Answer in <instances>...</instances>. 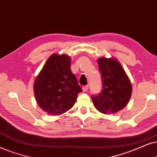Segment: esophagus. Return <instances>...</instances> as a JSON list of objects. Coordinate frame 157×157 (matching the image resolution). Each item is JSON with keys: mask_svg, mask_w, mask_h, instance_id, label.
I'll use <instances>...</instances> for the list:
<instances>
[{"mask_svg": "<svg viewBox=\"0 0 157 157\" xmlns=\"http://www.w3.org/2000/svg\"><path fill=\"white\" fill-rule=\"evenodd\" d=\"M88 87H89L88 85H85V86L82 87V90L84 92H86L87 90H88Z\"/></svg>", "mask_w": 157, "mask_h": 157, "instance_id": "obj_1", "label": "esophagus"}]
</instances>
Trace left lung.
<instances>
[{
	"label": "left lung",
	"instance_id": "1",
	"mask_svg": "<svg viewBox=\"0 0 157 157\" xmlns=\"http://www.w3.org/2000/svg\"><path fill=\"white\" fill-rule=\"evenodd\" d=\"M103 90L92 96L98 111L104 114L115 113L126 107L129 102L132 87L126 72L115 58L100 57L98 60Z\"/></svg>",
	"mask_w": 157,
	"mask_h": 157
}]
</instances>
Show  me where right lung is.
I'll use <instances>...</instances> for the list:
<instances>
[{
    "mask_svg": "<svg viewBox=\"0 0 157 157\" xmlns=\"http://www.w3.org/2000/svg\"><path fill=\"white\" fill-rule=\"evenodd\" d=\"M70 64L69 56L54 53L36 77L33 92L37 104L49 115L59 116L71 109L82 91Z\"/></svg>",
    "mask_w": 157,
    "mask_h": 157,
    "instance_id": "add662e5",
    "label": "right lung"
}]
</instances>
